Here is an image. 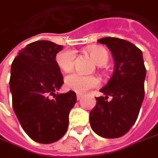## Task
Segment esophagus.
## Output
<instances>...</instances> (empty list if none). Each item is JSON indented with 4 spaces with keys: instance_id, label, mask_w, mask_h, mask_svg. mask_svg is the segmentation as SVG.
<instances>
[{
    "instance_id": "obj_1",
    "label": "esophagus",
    "mask_w": 158,
    "mask_h": 158,
    "mask_svg": "<svg viewBox=\"0 0 158 158\" xmlns=\"http://www.w3.org/2000/svg\"><path fill=\"white\" fill-rule=\"evenodd\" d=\"M82 97H83V94H76V99H77V101H79Z\"/></svg>"
}]
</instances>
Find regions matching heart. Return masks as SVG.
<instances>
[{"label":"heart","mask_w":158,"mask_h":158,"mask_svg":"<svg viewBox=\"0 0 158 158\" xmlns=\"http://www.w3.org/2000/svg\"><path fill=\"white\" fill-rule=\"evenodd\" d=\"M89 52L90 56L99 65H102L108 61V53L102 48H94ZM56 63L57 66L64 72H70L73 68L75 52L71 48L59 51L56 56ZM100 84L98 78L92 75H83L78 73L68 74L64 78V86L68 90L84 94L88 90L97 87Z\"/></svg>","instance_id":"heart-1"}]
</instances>
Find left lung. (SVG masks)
Segmentation results:
<instances>
[{
	"instance_id": "8db88e82",
	"label": "left lung",
	"mask_w": 158,
	"mask_h": 158,
	"mask_svg": "<svg viewBox=\"0 0 158 158\" xmlns=\"http://www.w3.org/2000/svg\"><path fill=\"white\" fill-rule=\"evenodd\" d=\"M114 59V72L100 92L105 96L95 97L96 105L89 120L97 135L115 139L125 135L136 122L144 100L146 67L142 51L134 44L118 38H102ZM112 100L107 102L108 96Z\"/></svg>"
}]
</instances>
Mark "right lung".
<instances>
[{
    "instance_id": "obj_1",
    "label": "right lung",
    "mask_w": 158,
    "mask_h": 158,
    "mask_svg": "<svg viewBox=\"0 0 158 158\" xmlns=\"http://www.w3.org/2000/svg\"><path fill=\"white\" fill-rule=\"evenodd\" d=\"M62 49L48 40L32 42L19 51L10 67L14 112L28 137L41 144L56 142L64 135L76 102L73 91L56 94L64 83L55 59Z\"/></svg>"
}]
</instances>
